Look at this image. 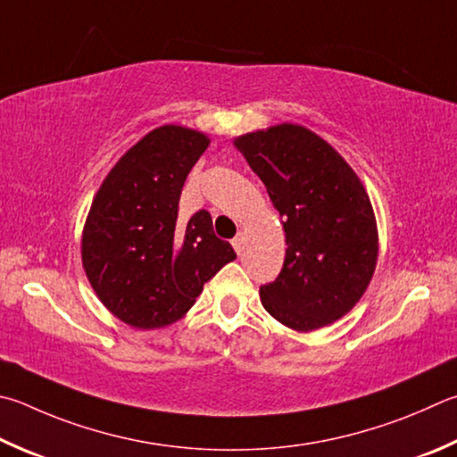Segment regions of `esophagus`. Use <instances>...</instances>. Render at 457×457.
<instances>
[{"label": "esophagus", "instance_id": "1", "mask_svg": "<svg viewBox=\"0 0 457 457\" xmlns=\"http://www.w3.org/2000/svg\"><path fill=\"white\" fill-rule=\"evenodd\" d=\"M244 242H245V236H244V234H237L234 239H231V245H234V250H236L237 253H242Z\"/></svg>", "mask_w": 457, "mask_h": 457}]
</instances>
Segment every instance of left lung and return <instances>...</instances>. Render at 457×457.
<instances>
[{
	"label": "left lung",
	"instance_id": "8db88e82",
	"mask_svg": "<svg viewBox=\"0 0 457 457\" xmlns=\"http://www.w3.org/2000/svg\"><path fill=\"white\" fill-rule=\"evenodd\" d=\"M284 220L286 260L260 287L262 303L287 328L312 331L350 312L376 270L370 197L334 147L281 123L236 139Z\"/></svg>",
	"mask_w": 457,
	"mask_h": 457
}]
</instances>
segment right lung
<instances>
[{"label": "right lung", "instance_id": "add662e5", "mask_svg": "<svg viewBox=\"0 0 457 457\" xmlns=\"http://www.w3.org/2000/svg\"><path fill=\"white\" fill-rule=\"evenodd\" d=\"M210 145L200 131L163 126L115 163L99 187L81 239V260L99 300L134 328L179 320L234 247L213 234L212 215L178 220L187 173Z\"/></svg>", "mask_w": 457, "mask_h": 457}]
</instances>
